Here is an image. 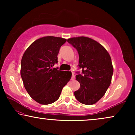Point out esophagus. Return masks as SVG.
<instances>
[{
    "label": "esophagus",
    "mask_w": 135,
    "mask_h": 135,
    "mask_svg": "<svg viewBox=\"0 0 135 135\" xmlns=\"http://www.w3.org/2000/svg\"><path fill=\"white\" fill-rule=\"evenodd\" d=\"M75 78V75H74V73L73 72H72V77H71V79L72 80H74Z\"/></svg>",
    "instance_id": "34e87169"
}]
</instances>
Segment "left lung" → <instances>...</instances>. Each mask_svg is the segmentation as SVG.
<instances>
[{
	"mask_svg": "<svg viewBox=\"0 0 135 135\" xmlns=\"http://www.w3.org/2000/svg\"><path fill=\"white\" fill-rule=\"evenodd\" d=\"M78 51L79 67L76 80L80 88L74 92L75 98L86 105L98 102L106 93L111 82L113 66L109 53L100 44L86 37H77L68 39Z\"/></svg>",
	"mask_w": 135,
	"mask_h": 135,
	"instance_id": "left-lung-1",
	"label": "left lung"
}]
</instances>
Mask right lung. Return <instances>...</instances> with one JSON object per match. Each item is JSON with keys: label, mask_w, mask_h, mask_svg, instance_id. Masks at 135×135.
Masks as SVG:
<instances>
[{"label": "right lung", "mask_w": 135, "mask_h": 135, "mask_svg": "<svg viewBox=\"0 0 135 135\" xmlns=\"http://www.w3.org/2000/svg\"><path fill=\"white\" fill-rule=\"evenodd\" d=\"M66 42L61 37L47 36L36 40L21 59V76L29 96L41 104L54 103L71 78V71L52 68L58 62L60 47Z\"/></svg>", "instance_id": "add662e5"}]
</instances>
